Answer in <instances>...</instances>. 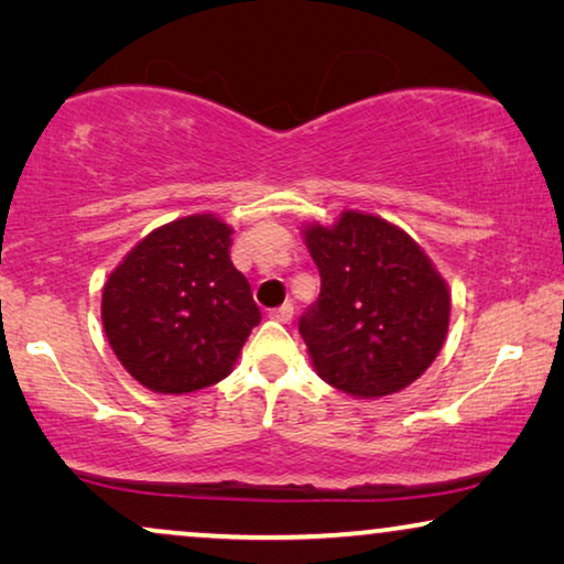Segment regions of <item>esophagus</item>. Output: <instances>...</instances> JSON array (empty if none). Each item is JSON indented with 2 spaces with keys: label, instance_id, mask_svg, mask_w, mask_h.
Listing matches in <instances>:
<instances>
[{
  "label": "esophagus",
  "instance_id": "obj_1",
  "mask_svg": "<svg viewBox=\"0 0 564 564\" xmlns=\"http://www.w3.org/2000/svg\"><path fill=\"white\" fill-rule=\"evenodd\" d=\"M292 313H295V307H292V303H284V305H280V307H274L272 313V318L274 321H280V323H290L292 321Z\"/></svg>",
  "mask_w": 564,
  "mask_h": 564
}]
</instances>
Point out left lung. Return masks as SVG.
Wrapping results in <instances>:
<instances>
[{"mask_svg": "<svg viewBox=\"0 0 564 564\" xmlns=\"http://www.w3.org/2000/svg\"><path fill=\"white\" fill-rule=\"evenodd\" d=\"M321 295L297 328L318 372L354 398H382L426 372L449 328V290L405 230L365 213L305 228Z\"/></svg>", "mask_w": 564, "mask_h": 564, "instance_id": "left-lung-1", "label": "left lung"}]
</instances>
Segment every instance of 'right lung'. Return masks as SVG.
Wrapping results in <instances>:
<instances>
[{"mask_svg":"<svg viewBox=\"0 0 564 564\" xmlns=\"http://www.w3.org/2000/svg\"><path fill=\"white\" fill-rule=\"evenodd\" d=\"M230 234L213 215L180 218L145 236L105 282L107 341L143 388H210L259 326L251 284L230 261Z\"/></svg>","mask_w":564,"mask_h":564,"instance_id":"obj_1","label":"right lung"}]
</instances>
